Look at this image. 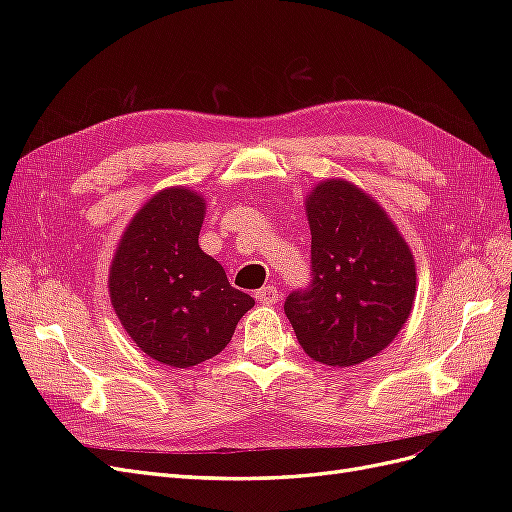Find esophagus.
Returning a JSON list of instances; mask_svg holds the SVG:
<instances>
[{
  "label": "esophagus",
  "mask_w": 512,
  "mask_h": 512,
  "mask_svg": "<svg viewBox=\"0 0 512 512\" xmlns=\"http://www.w3.org/2000/svg\"><path fill=\"white\" fill-rule=\"evenodd\" d=\"M256 301H260L262 305H273V303L280 301V292H277L275 286L267 284V286H262L260 290H256Z\"/></svg>",
  "instance_id": "esophagus-1"
}]
</instances>
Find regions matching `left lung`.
Returning <instances> with one entry per match:
<instances>
[{
  "mask_svg": "<svg viewBox=\"0 0 512 512\" xmlns=\"http://www.w3.org/2000/svg\"><path fill=\"white\" fill-rule=\"evenodd\" d=\"M307 220L312 280L288 294L284 312L314 361L363 363L389 346L410 316L412 252L386 213L348 181L314 188Z\"/></svg>",
  "mask_w": 512,
  "mask_h": 512,
  "instance_id": "8db88e82",
  "label": "left lung"
}]
</instances>
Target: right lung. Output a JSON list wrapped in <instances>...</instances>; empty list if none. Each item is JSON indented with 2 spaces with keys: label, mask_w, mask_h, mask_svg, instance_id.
<instances>
[{
  "label": "right lung",
  "mask_w": 512,
  "mask_h": 512,
  "mask_svg": "<svg viewBox=\"0 0 512 512\" xmlns=\"http://www.w3.org/2000/svg\"><path fill=\"white\" fill-rule=\"evenodd\" d=\"M205 200L185 188L153 196L123 232L111 267V301L134 344L170 367L220 354L254 299L198 247Z\"/></svg>",
  "instance_id": "right-lung-1"
}]
</instances>
